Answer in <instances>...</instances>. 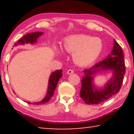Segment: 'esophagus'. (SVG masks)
Listing matches in <instances>:
<instances>
[{"mask_svg":"<svg viewBox=\"0 0 134 134\" xmlns=\"http://www.w3.org/2000/svg\"><path fill=\"white\" fill-rule=\"evenodd\" d=\"M74 72V70L72 69H69L68 70V71H67V73L69 74H72Z\"/></svg>","mask_w":134,"mask_h":134,"instance_id":"esophagus-1","label":"esophagus"}]
</instances>
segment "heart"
Returning a JSON list of instances; mask_svg holds the SVG:
<instances>
[{"instance_id": "obj_1", "label": "heart", "mask_w": 134, "mask_h": 134, "mask_svg": "<svg viewBox=\"0 0 134 134\" xmlns=\"http://www.w3.org/2000/svg\"><path fill=\"white\" fill-rule=\"evenodd\" d=\"M103 47L100 38L86 34L70 36L64 41L65 50L72 54L77 64L83 66L93 62L100 54Z\"/></svg>"}]
</instances>
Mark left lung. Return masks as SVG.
I'll return each mask as SVG.
<instances>
[{
    "label": "left lung",
    "instance_id": "obj_1",
    "mask_svg": "<svg viewBox=\"0 0 134 134\" xmlns=\"http://www.w3.org/2000/svg\"><path fill=\"white\" fill-rule=\"evenodd\" d=\"M111 54L108 57L93 67L84 70L85 76L81 79L80 96L86 104L97 105L103 102L118 93L121 89L125 73V64L121 47L115 40ZM108 69L113 70V78L107 84L104 89H94L92 83V74L101 69Z\"/></svg>",
    "mask_w": 134,
    "mask_h": 134
}]
</instances>
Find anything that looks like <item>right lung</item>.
<instances>
[{
  "instance_id": "add662e5",
  "label": "right lung",
  "mask_w": 134,
  "mask_h": 134,
  "mask_svg": "<svg viewBox=\"0 0 134 134\" xmlns=\"http://www.w3.org/2000/svg\"><path fill=\"white\" fill-rule=\"evenodd\" d=\"M42 32H32L27 34L26 35L24 36L23 38L20 39L17 42H15L14 45L16 46L17 45L19 44H28V43H30V44H34V42H36L37 41V38L40 37V36L42 35ZM62 70H57V71L53 72L51 74V75L49 79V83H48V92H47V96H45V98L42 100L41 102H37L34 103H30L27 102L29 104H34V105H43L48 102L50 100L54 93V91L57 85V83L58 82L60 79L62 77Z\"/></svg>"
}]
</instances>
